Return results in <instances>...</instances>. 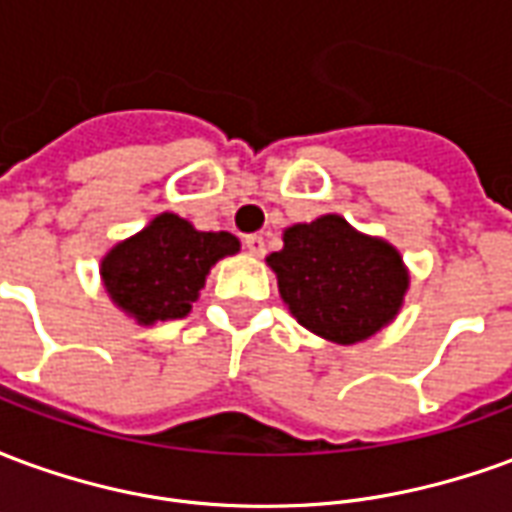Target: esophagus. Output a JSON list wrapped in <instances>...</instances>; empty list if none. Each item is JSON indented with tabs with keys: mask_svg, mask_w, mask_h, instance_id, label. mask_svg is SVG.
I'll return each mask as SVG.
<instances>
[{
	"mask_svg": "<svg viewBox=\"0 0 512 512\" xmlns=\"http://www.w3.org/2000/svg\"><path fill=\"white\" fill-rule=\"evenodd\" d=\"M246 249H249V255L263 257L266 255V241H263V235H246Z\"/></svg>",
	"mask_w": 512,
	"mask_h": 512,
	"instance_id": "esophagus-1",
	"label": "esophagus"
}]
</instances>
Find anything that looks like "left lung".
<instances>
[{
	"mask_svg": "<svg viewBox=\"0 0 512 512\" xmlns=\"http://www.w3.org/2000/svg\"><path fill=\"white\" fill-rule=\"evenodd\" d=\"M266 263L290 315L337 345L365 343L395 321L411 282L395 246L337 213L285 227Z\"/></svg>",
	"mask_w": 512,
	"mask_h": 512,
	"instance_id": "left-lung-1",
	"label": "left lung"
}]
</instances>
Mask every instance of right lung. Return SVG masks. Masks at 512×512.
Segmentation results:
<instances>
[{
	"instance_id": "obj_1",
	"label": "right lung",
	"mask_w": 512,
	"mask_h": 512,
	"mask_svg": "<svg viewBox=\"0 0 512 512\" xmlns=\"http://www.w3.org/2000/svg\"><path fill=\"white\" fill-rule=\"evenodd\" d=\"M238 249L233 233H202L178 213L164 211L106 252L101 282L117 310L139 326L178 321L200 299L211 268Z\"/></svg>"
}]
</instances>
